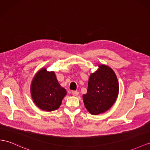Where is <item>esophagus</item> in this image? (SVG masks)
I'll return each mask as SVG.
<instances>
[{
	"label": "esophagus",
	"instance_id": "34e87169",
	"mask_svg": "<svg viewBox=\"0 0 150 150\" xmlns=\"http://www.w3.org/2000/svg\"><path fill=\"white\" fill-rule=\"evenodd\" d=\"M72 94L75 96H76L79 95V92L77 91H72Z\"/></svg>",
	"mask_w": 150,
	"mask_h": 150
}]
</instances>
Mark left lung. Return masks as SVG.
Returning a JSON list of instances; mask_svg holds the SVG:
<instances>
[{
    "label": "left lung",
    "instance_id": "1",
    "mask_svg": "<svg viewBox=\"0 0 150 150\" xmlns=\"http://www.w3.org/2000/svg\"><path fill=\"white\" fill-rule=\"evenodd\" d=\"M118 82L112 68L102 64L90 75L88 89L83 95L84 105L92 115H98L109 110L116 101Z\"/></svg>",
    "mask_w": 150,
    "mask_h": 150
}]
</instances>
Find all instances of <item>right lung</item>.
I'll return each instance as SVG.
<instances>
[{
    "mask_svg": "<svg viewBox=\"0 0 150 150\" xmlns=\"http://www.w3.org/2000/svg\"><path fill=\"white\" fill-rule=\"evenodd\" d=\"M32 97L42 110L51 112L60 106L67 91L57 82L54 72L43 68L38 71L31 84Z\"/></svg>",
    "mask_w": 150,
    "mask_h": 150,
    "instance_id": "add662e5",
    "label": "right lung"
}]
</instances>
